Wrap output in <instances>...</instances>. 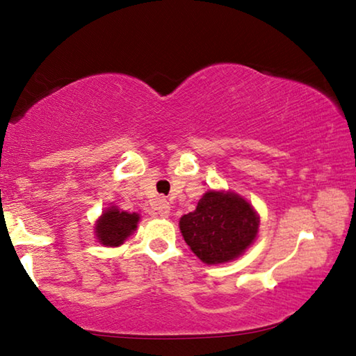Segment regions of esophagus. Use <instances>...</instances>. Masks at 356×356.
Instances as JSON below:
<instances>
[{
    "mask_svg": "<svg viewBox=\"0 0 356 356\" xmlns=\"http://www.w3.org/2000/svg\"><path fill=\"white\" fill-rule=\"evenodd\" d=\"M156 212H159V215L161 216V218H168L171 213V206L170 202L165 201V200H160L159 202H156Z\"/></svg>",
    "mask_w": 356,
    "mask_h": 356,
    "instance_id": "1",
    "label": "esophagus"
}]
</instances>
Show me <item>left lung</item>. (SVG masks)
<instances>
[{"label": "left lung", "mask_w": 356, "mask_h": 356, "mask_svg": "<svg viewBox=\"0 0 356 356\" xmlns=\"http://www.w3.org/2000/svg\"><path fill=\"white\" fill-rule=\"evenodd\" d=\"M259 213L231 190H209L193 212L179 220L185 243L207 265L236 261L254 243Z\"/></svg>", "instance_id": "8db88e82"}]
</instances>
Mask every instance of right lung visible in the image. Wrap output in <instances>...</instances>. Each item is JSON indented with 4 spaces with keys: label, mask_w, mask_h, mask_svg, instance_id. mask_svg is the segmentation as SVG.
I'll return each mask as SVG.
<instances>
[{
    "label": "right lung",
    "mask_w": 356,
    "mask_h": 356,
    "mask_svg": "<svg viewBox=\"0 0 356 356\" xmlns=\"http://www.w3.org/2000/svg\"><path fill=\"white\" fill-rule=\"evenodd\" d=\"M140 220V213L125 212V210H120L118 206L111 204L95 221L94 236L100 245L108 246V248H116L136 231Z\"/></svg>",
    "instance_id": "1"
}]
</instances>
